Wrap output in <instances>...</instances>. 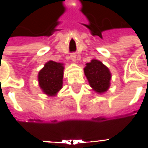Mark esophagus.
<instances>
[{
  "instance_id": "esophagus-1",
  "label": "esophagus",
  "mask_w": 148,
  "mask_h": 148,
  "mask_svg": "<svg viewBox=\"0 0 148 148\" xmlns=\"http://www.w3.org/2000/svg\"><path fill=\"white\" fill-rule=\"evenodd\" d=\"M70 59H71L73 62H76V55H75V54H71V55H70Z\"/></svg>"
}]
</instances>
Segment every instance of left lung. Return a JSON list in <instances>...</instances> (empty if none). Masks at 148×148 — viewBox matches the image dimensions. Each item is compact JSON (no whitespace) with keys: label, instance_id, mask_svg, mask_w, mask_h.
<instances>
[{"label":"left lung","instance_id":"1","mask_svg":"<svg viewBox=\"0 0 148 148\" xmlns=\"http://www.w3.org/2000/svg\"><path fill=\"white\" fill-rule=\"evenodd\" d=\"M84 73L90 86L99 94L104 93L110 86L111 74L102 62L92 59L86 64Z\"/></svg>","mask_w":148,"mask_h":148}]
</instances>
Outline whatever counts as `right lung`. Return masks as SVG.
Here are the masks:
<instances>
[{"label":"right lung","mask_w":148,"mask_h":148,"mask_svg":"<svg viewBox=\"0 0 148 148\" xmlns=\"http://www.w3.org/2000/svg\"><path fill=\"white\" fill-rule=\"evenodd\" d=\"M64 64L49 61L38 72V79L42 92L49 97H55L62 88Z\"/></svg>","instance_id":"obj_1"}]
</instances>
